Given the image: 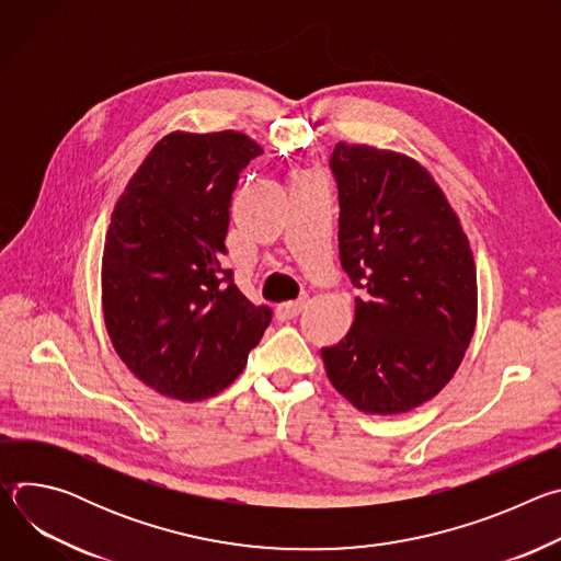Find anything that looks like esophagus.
I'll use <instances>...</instances> for the list:
<instances>
[{
    "label": "esophagus",
    "instance_id": "obj_1",
    "mask_svg": "<svg viewBox=\"0 0 561 561\" xmlns=\"http://www.w3.org/2000/svg\"><path fill=\"white\" fill-rule=\"evenodd\" d=\"M306 295H301L299 299H295V301H284V304H279L277 308H275V312H277V317L279 319H293V317H297L299 312H301V308L306 306Z\"/></svg>",
    "mask_w": 561,
    "mask_h": 561
}]
</instances>
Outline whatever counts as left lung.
Segmentation results:
<instances>
[{
    "label": "left lung",
    "instance_id": "1",
    "mask_svg": "<svg viewBox=\"0 0 561 561\" xmlns=\"http://www.w3.org/2000/svg\"><path fill=\"white\" fill-rule=\"evenodd\" d=\"M340 260L355 322L322 348L331 383L373 415L409 413L459 368L474 333L477 273L461 224L415 159L340 141Z\"/></svg>",
    "mask_w": 561,
    "mask_h": 561
}]
</instances>
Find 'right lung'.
I'll return each instance as SVG.
<instances>
[{
    "label": "right lung",
    "instance_id": "1",
    "mask_svg": "<svg viewBox=\"0 0 561 561\" xmlns=\"http://www.w3.org/2000/svg\"><path fill=\"white\" fill-rule=\"evenodd\" d=\"M257 154L244 133H171L111 215L102 257L108 337L137 379L182 402L232 383L273 319L226 268L230 197Z\"/></svg>",
    "mask_w": 561,
    "mask_h": 561
}]
</instances>
